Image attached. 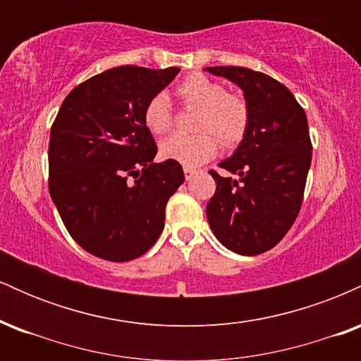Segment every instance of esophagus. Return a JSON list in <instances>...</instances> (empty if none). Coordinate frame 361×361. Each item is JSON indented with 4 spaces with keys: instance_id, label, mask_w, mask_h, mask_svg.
Returning <instances> with one entry per match:
<instances>
[{
    "instance_id": "1",
    "label": "esophagus",
    "mask_w": 361,
    "mask_h": 361,
    "mask_svg": "<svg viewBox=\"0 0 361 361\" xmlns=\"http://www.w3.org/2000/svg\"><path fill=\"white\" fill-rule=\"evenodd\" d=\"M198 175V171L197 169H192V168H185V178H186V181H190V180H193L195 176Z\"/></svg>"
}]
</instances>
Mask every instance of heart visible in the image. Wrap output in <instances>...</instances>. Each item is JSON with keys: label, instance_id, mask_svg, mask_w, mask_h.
Masks as SVG:
<instances>
[{"label": "heart", "instance_id": "heart-1", "mask_svg": "<svg viewBox=\"0 0 361 361\" xmlns=\"http://www.w3.org/2000/svg\"><path fill=\"white\" fill-rule=\"evenodd\" d=\"M178 97L186 105L200 110L195 130L202 134L193 137L173 135L159 144L163 159L175 161L183 168H198L217 152V140L222 146L233 147L244 137L250 122V110L243 98L227 93L226 86L202 74H192L178 86ZM144 123L152 134L161 135L171 128V110L164 93H157L144 109ZM212 131V135L209 132Z\"/></svg>", "mask_w": 361, "mask_h": 361}]
</instances>
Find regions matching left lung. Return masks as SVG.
<instances>
[{
  "label": "left lung",
  "mask_w": 361,
  "mask_h": 361,
  "mask_svg": "<svg viewBox=\"0 0 361 361\" xmlns=\"http://www.w3.org/2000/svg\"><path fill=\"white\" fill-rule=\"evenodd\" d=\"M204 71L239 86L250 110L247 130L219 163L207 219L219 243L243 256L271 250L299 215L312 159L309 123L295 97L267 74L215 66Z\"/></svg>",
  "instance_id": "left-lung-1"
}]
</instances>
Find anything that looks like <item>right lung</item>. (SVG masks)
Instances as JSON below:
<instances>
[{"label": "right lung", "mask_w": 361, "mask_h": 361, "mask_svg": "<svg viewBox=\"0 0 361 361\" xmlns=\"http://www.w3.org/2000/svg\"><path fill=\"white\" fill-rule=\"evenodd\" d=\"M178 73L120 66L62 102L49 142V192L68 233L90 255L135 259L163 233L166 204L185 175L175 161L154 163L144 109Z\"/></svg>", "instance_id": "obj_1"}]
</instances>
